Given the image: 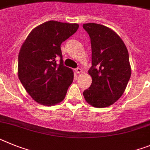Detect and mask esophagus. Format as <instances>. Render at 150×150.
I'll list each match as a JSON object with an SVG mask.
<instances>
[{
	"mask_svg": "<svg viewBox=\"0 0 150 150\" xmlns=\"http://www.w3.org/2000/svg\"><path fill=\"white\" fill-rule=\"evenodd\" d=\"M75 71L76 73H81V72H82V69H81V68H76L75 69Z\"/></svg>",
	"mask_w": 150,
	"mask_h": 150,
	"instance_id": "1",
	"label": "esophagus"
}]
</instances>
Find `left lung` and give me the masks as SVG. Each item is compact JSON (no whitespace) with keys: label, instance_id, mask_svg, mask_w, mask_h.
I'll use <instances>...</instances> for the list:
<instances>
[{"label":"left lung","instance_id":"left-lung-1","mask_svg":"<svg viewBox=\"0 0 150 150\" xmlns=\"http://www.w3.org/2000/svg\"><path fill=\"white\" fill-rule=\"evenodd\" d=\"M91 38L92 83L83 92L85 100L97 108L109 106L123 94L131 78L129 55L125 44L114 31L103 25L86 23Z\"/></svg>","mask_w":150,"mask_h":150}]
</instances>
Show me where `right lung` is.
<instances>
[{
	"mask_svg": "<svg viewBox=\"0 0 150 150\" xmlns=\"http://www.w3.org/2000/svg\"><path fill=\"white\" fill-rule=\"evenodd\" d=\"M76 23L48 21L34 28L21 47L18 76L28 94L38 103L61 102L73 81V71L63 64L61 44L77 32ZM57 58H60L59 64Z\"/></svg>",
	"mask_w": 150,
	"mask_h": 150,
	"instance_id": "1",
	"label": "right lung"
}]
</instances>
